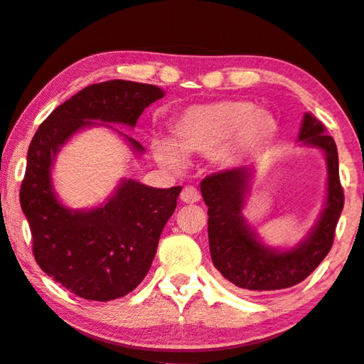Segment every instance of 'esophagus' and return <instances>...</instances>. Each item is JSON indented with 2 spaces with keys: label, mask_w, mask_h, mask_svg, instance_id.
Listing matches in <instances>:
<instances>
[{
  "label": "esophagus",
  "mask_w": 364,
  "mask_h": 364,
  "mask_svg": "<svg viewBox=\"0 0 364 364\" xmlns=\"http://www.w3.org/2000/svg\"><path fill=\"white\" fill-rule=\"evenodd\" d=\"M200 198H201L200 191L193 186H186L185 190L181 191V201H185V203H196V201H200Z\"/></svg>",
  "instance_id": "esophagus-1"
}]
</instances>
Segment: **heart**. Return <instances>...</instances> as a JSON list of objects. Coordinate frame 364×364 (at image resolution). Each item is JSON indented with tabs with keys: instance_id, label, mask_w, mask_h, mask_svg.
Masks as SVG:
<instances>
[{
	"instance_id": "1",
	"label": "heart",
	"mask_w": 364,
	"mask_h": 364,
	"mask_svg": "<svg viewBox=\"0 0 364 364\" xmlns=\"http://www.w3.org/2000/svg\"><path fill=\"white\" fill-rule=\"evenodd\" d=\"M278 121L250 101L226 100L193 105L171 123L173 143L154 139L153 153L161 163L179 166L185 154L213 156L221 168H232L273 141Z\"/></svg>"
}]
</instances>
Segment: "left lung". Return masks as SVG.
Listing matches in <instances>:
<instances>
[{"mask_svg": "<svg viewBox=\"0 0 364 364\" xmlns=\"http://www.w3.org/2000/svg\"><path fill=\"white\" fill-rule=\"evenodd\" d=\"M298 143L318 149L324 156L326 198L314 226L293 246H269L246 221L243 210L253 186L255 164L211 174L201 181V196L210 216L208 240L213 264L235 287L250 291L294 287L311 274L331 250L345 205L336 143L311 113L303 116Z\"/></svg>", "mask_w": 364, "mask_h": 364, "instance_id": "8db88e82", "label": "left lung"}]
</instances>
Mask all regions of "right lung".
<instances>
[{"label":"right lung","mask_w":364,"mask_h":364,"mask_svg":"<svg viewBox=\"0 0 364 364\" xmlns=\"http://www.w3.org/2000/svg\"><path fill=\"white\" fill-rule=\"evenodd\" d=\"M163 96L158 86L124 80L86 86L58 106L31 139L19 203L30 223L33 255L50 278L76 296L111 301L141 283L181 186L151 188L121 178L100 205L75 210L55 190L56 156L73 136L93 126L111 129L141 156V144L111 124L133 129L143 111Z\"/></svg>","instance_id":"add662e5"}]
</instances>
